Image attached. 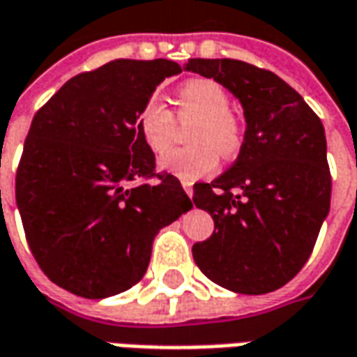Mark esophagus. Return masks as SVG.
Listing matches in <instances>:
<instances>
[{
    "instance_id": "esophagus-1",
    "label": "esophagus",
    "mask_w": 357,
    "mask_h": 357,
    "mask_svg": "<svg viewBox=\"0 0 357 357\" xmlns=\"http://www.w3.org/2000/svg\"><path fill=\"white\" fill-rule=\"evenodd\" d=\"M183 188H184V192H186L188 196L195 195V188H192V184L190 183H183Z\"/></svg>"
}]
</instances>
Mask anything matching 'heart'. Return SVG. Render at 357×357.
<instances>
[{
    "label": "heart",
    "instance_id": "heart-1",
    "mask_svg": "<svg viewBox=\"0 0 357 357\" xmlns=\"http://www.w3.org/2000/svg\"><path fill=\"white\" fill-rule=\"evenodd\" d=\"M176 102L178 119L196 121L188 133V143H192V147L167 155L161 161V169L184 183H195L214 173L218 153L224 159H231L240 153L243 129L231 114V98L226 88L214 80L196 78L184 82L176 92ZM137 131L151 153L165 155L173 145L176 119L173 112L153 96L139 107Z\"/></svg>",
    "mask_w": 357,
    "mask_h": 357
}]
</instances>
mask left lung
I'll list each match as a JSON object with an SVG mask.
<instances>
[{
    "label": "left lung",
    "mask_w": 357,
    "mask_h": 357,
    "mask_svg": "<svg viewBox=\"0 0 357 357\" xmlns=\"http://www.w3.org/2000/svg\"><path fill=\"white\" fill-rule=\"evenodd\" d=\"M190 73L214 78L240 100V155L212 183L195 184V204L214 220L192 245L200 271L241 295H265L295 277L330 212L326 135L303 96L277 74L234 59H190Z\"/></svg>",
    "instance_id": "1"
}]
</instances>
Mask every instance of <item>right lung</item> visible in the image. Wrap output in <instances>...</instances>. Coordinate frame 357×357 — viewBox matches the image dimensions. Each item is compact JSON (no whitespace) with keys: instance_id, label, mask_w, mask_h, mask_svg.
Here are the masks:
<instances>
[{"instance_id":"add662e5","label":"right lung","mask_w":357,"mask_h":357,"mask_svg":"<svg viewBox=\"0 0 357 357\" xmlns=\"http://www.w3.org/2000/svg\"><path fill=\"white\" fill-rule=\"evenodd\" d=\"M181 64L117 59L70 78L33 117L15 178L29 248L52 283L84 298L131 289L153 240L192 208L178 178L155 173L139 107ZM157 176L155 185H135Z\"/></svg>"}]
</instances>
